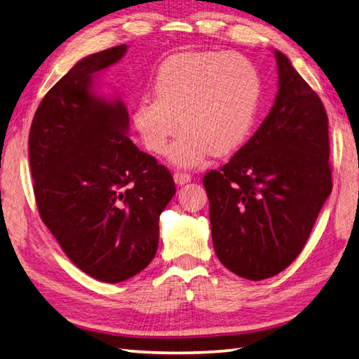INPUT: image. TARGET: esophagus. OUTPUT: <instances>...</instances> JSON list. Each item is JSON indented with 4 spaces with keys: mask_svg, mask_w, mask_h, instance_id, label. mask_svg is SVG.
<instances>
[{
    "mask_svg": "<svg viewBox=\"0 0 359 359\" xmlns=\"http://www.w3.org/2000/svg\"><path fill=\"white\" fill-rule=\"evenodd\" d=\"M174 180L177 185H184L187 182L191 180V175L185 171H175L174 172Z\"/></svg>",
    "mask_w": 359,
    "mask_h": 359,
    "instance_id": "obj_1",
    "label": "esophagus"
}]
</instances>
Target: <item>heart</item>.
<instances>
[{"mask_svg": "<svg viewBox=\"0 0 359 359\" xmlns=\"http://www.w3.org/2000/svg\"><path fill=\"white\" fill-rule=\"evenodd\" d=\"M155 97H142L132 122L149 152H165L171 136L182 132L169 151L174 163L196 165L243 146L256 119L260 78L246 57L218 51L175 55L160 67Z\"/></svg>", "mask_w": 359, "mask_h": 359, "instance_id": "1", "label": "heart"}]
</instances>
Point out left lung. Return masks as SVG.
Instances as JSON below:
<instances>
[{
  "label": "left lung",
  "instance_id": "left-lung-1",
  "mask_svg": "<svg viewBox=\"0 0 359 359\" xmlns=\"http://www.w3.org/2000/svg\"><path fill=\"white\" fill-rule=\"evenodd\" d=\"M275 105L251 140L202 184L213 248L226 269L251 281L297 259L330 196L328 116L289 57L275 51Z\"/></svg>",
  "mask_w": 359,
  "mask_h": 359
}]
</instances>
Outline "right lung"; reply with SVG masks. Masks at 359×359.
I'll list each match as a JSON object with an SVG mask.
<instances>
[{
	"label": "right lung",
	"instance_id": "obj_1",
	"mask_svg": "<svg viewBox=\"0 0 359 359\" xmlns=\"http://www.w3.org/2000/svg\"><path fill=\"white\" fill-rule=\"evenodd\" d=\"M127 45L76 62L39 105L29 165L41 218L78 269L121 283L151 264L158 219L175 193L169 169L128 138V113L93 93L94 75Z\"/></svg>",
	"mask_w": 359,
	"mask_h": 359
}]
</instances>
